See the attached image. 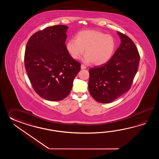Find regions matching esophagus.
Instances as JSON below:
<instances>
[{"label": "esophagus", "mask_w": 159, "mask_h": 159, "mask_svg": "<svg viewBox=\"0 0 159 159\" xmlns=\"http://www.w3.org/2000/svg\"><path fill=\"white\" fill-rule=\"evenodd\" d=\"M81 69H84L86 68V67L84 66V65L82 64L81 65Z\"/></svg>", "instance_id": "esophagus-1"}]
</instances>
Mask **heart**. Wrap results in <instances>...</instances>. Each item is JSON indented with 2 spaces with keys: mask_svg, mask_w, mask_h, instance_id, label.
<instances>
[{
  "mask_svg": "<svg viewBox=\"0 0 159 159\" xmlns=\"http://www.w3.org/2000/svg\"><path fill=\"white\" fill-rule=\"evenodd\" d=\"M115 40L109 34L97 30H86L80 32L75 39L68 41L66 48L71 57L77 60L85 54L83 60L86 64L93 62L101 65L107 62L115 51Z\"/></svg>",
  "mask_w": 159,
  "mask_h": 159,
  "instance_id": "obj_1",
  "label": "heart"
}]
</instances>
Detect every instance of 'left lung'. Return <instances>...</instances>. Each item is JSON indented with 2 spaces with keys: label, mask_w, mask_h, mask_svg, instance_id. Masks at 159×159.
Masks as SVG:
<instances>
[{
  "label": "left lung",
  "mask_w": 159,
  "mask_h": 159,
  "mask_svg": "<svg viewBox=\"0 0 159 159\" xmlns=\"http://www.w3.org/2000/svg\"><path fill=\"white\" fill-rule=\"evenodd\" d=\"M121 44L105 64L89 69V90L95 101L108 103L129 91L138 69L140 56L133 41L118 32Z\"/></svg>",
  "instance_id": "left-lung-1"
}]
</instances>
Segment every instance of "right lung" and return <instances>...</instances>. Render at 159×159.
Returning <instances> with one entry per match:
<instances>
[{"label": "right lung", "instance_id": "1", "mask_svg": "<svg viewBox=\"0 0 159 159\" xmlns=\"http://www.w3.org/2000/svg\"><path fill=\"white\" fill-rule=\"evenodd\" d=\"M68 27L57 25L38 31L27 43L24 65L30 84L37 94L50 101L69 94L73 80L81 69L65 45Z\"/></svg>", "mask_w": 159, "mask_h": 159}]
</instances>
